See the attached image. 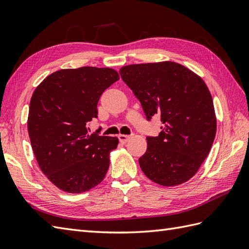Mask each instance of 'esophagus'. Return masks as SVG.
Masks as SVG:
<instances>
[{
	"instance_id": "esophagus-1",
	"label": "esophagus",
	"mask_w": 249,
	"mask_h": 249,
	"mask_svg": "<svg viewBox=\"0 0 249 249\" xmlns=\"http://www.w3.org/2000/svg\"><path fill=\"white\" fill-rule=\"evenodd\" d=\"M129 138H130V137L127 136V135H119L120 142H122V143H126V142L129 140Z\"/></svg>"
}]
</instances>
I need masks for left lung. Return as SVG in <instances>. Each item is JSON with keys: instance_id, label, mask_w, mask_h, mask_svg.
Here are the masks:
<instances>
[{"instance_id": "8db88e82", "label": "left lung", "mask_w": 249, "mask_h": 249, "mask_svg": "<svg viewBox=\"0 0 249 249\" xmlns=\"http://www.w3.org/2000/svg\"><path fill=\"white\" fill-rule=\"evenodd\" d=\"M120 74L141 102L147 120L157 114L164 124L158 137H147L140 167L159 185L187 182L205 161L216 131L213 102L205 82L171 61L132 64L121 68Z\"/></svg>"}]
</instances>
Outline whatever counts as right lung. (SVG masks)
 Returning a JSON list of instances; mask_svg holds the SVG:
<instances>
[{"label": "right lung", "mask_w": 249, "mask_h": 249, "mask_svg": "<svg viewBox=\"0 0 249 249\" xmlns=\"http://www.w3.org/2000/svg\"><path fill=\"white\" fill-rule=\"evenodd\" d=\"M120 79L112 68L60 69L36 88L27 128L36 162L61 190L81 194L103 181L117 137L89 135L101 94Z\"/></svg>", "instance_id": "1"}]
</instances>
